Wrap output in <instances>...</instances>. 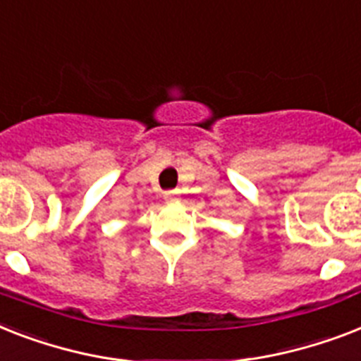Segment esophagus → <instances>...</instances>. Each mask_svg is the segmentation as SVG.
<instances>
[{"instance_id":"esophagus-1","label":"esophagus","mask_w":361,"mask_h":361,"mask_svg":"<svg viewBox=\"0 0 361 361\" xmlns=\"http://www.w3.org/2000/svg\"><path fill=\"white\" fill-rule=\"evenodd\" d=\"M178 190H171V192H166V201H169V203H175V201H178Z\"/></svg>"}]
</instances>
